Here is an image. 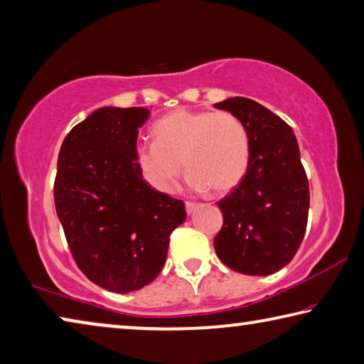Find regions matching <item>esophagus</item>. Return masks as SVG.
I'll list each match as a JSON object with an SVG mask.
<instances>
[{"instance_id": "obj_1", "label": "esophagus", "mask_w": 364, "mask_h": 364, "mask_svg": "<svg viewBox=\"0 0 364 364\" xmlns=\"http://www.w3.org/2000/svg\"><path fill=\"white\" fill-rule=\"evenodd\" d=\"M186 210H187V214H192L196 210V203H192V201H187Z\"/></svg>"}]
</instances>
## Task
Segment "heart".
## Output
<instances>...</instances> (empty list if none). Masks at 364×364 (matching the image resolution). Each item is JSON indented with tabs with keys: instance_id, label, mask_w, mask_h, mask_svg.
I'll use <instances>...</instances> for the list:
<instances>
[{
	"instance_id": "heart-1",
	"label": "heart",
	"mask_w": 364,
	"mask_h": 364,
	"mask_svg": "<svg viewBox=\"0 0 364 364\" xmlns=\"http://www.w3.org/2000/svg\"><path fill=\"white\" fill-rule=\"evenodd\" d=\"M153 143H140L134 163L148 186L171 192L183 168L195 192L224 195L245 177L250 166V136L240 119L229 112L176 109L151 127Z\"/></svg>"
}]
</instances>
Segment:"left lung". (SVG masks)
Listing matches in <instances>:
<instances>
[{"label": "left lung", "mask_w": 364, "mask_h": 364, "mask_svg": "<svg viewBox=\"0 0 364 364\" xmlns=\"http://www.w3.org/2000/svg\"><path fill=\"white\" fill-rule=\"evenodd\" d=\"M214 106L240 119L252 146L245 177L218 203L224 224L214 250L230 269L269 276L290 263L306 230L309 187L299 143L287 122L253 100Z\"/></svg>", "instance_id": "left-lung-1"}]
</instances>
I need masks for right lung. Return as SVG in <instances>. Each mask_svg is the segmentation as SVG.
<instances>
[{
	"label": "right lung",
	"instance_id": "1",
	"mask_svg": "<svg viewBox=\"0 0 364 364\" xmlns=\"http://www.w3.org/2000/svg\"><path fill=\"white\" fill-rule=\"evenodd\" d=\"M146 108L105 106L65 136L55 205L79 269L101 289L127 294L156 279L171 232L187 219L181 200L143 181L134 163Z\"/></svg>",
	"mask_w": 364,
	"mask_h": 364
}]
</instances>
